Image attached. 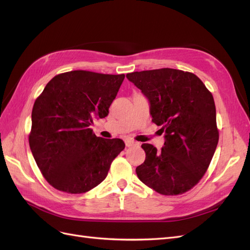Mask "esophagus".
<instances>
[{
    "label": "esophagus",
    "instance_id": "1",
    "mask_svg": "<svg viewBox=\"0 0 250 250\" xmlns=\"http://www.w3.org/2000/svg\"><path fill=\"white\" fill-rule=\"evenodd\" d=\"M135 143L134 141H132V140H130V139H127V140H125V145H126V147H130V146H133V145H135Z\"/></svg>",
    "mask_w": 250,
    "mask_h": 250
}]
</instances>
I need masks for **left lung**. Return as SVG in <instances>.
Wrapping results in <instances>:
<instances>
[{"label":"left lung","instance_id":"1","mask_svg":"<svg viewBox=\"0 0 250 250\" xmlns=\"http://www.w3.org/2000/svg\"><path fill=\"white\" fill-rule=\"evenodd\" d=\"M150 101L152 121L162 126L165 144H143L146 160L135 169L143 184L162 195L190 191L206 174L219 141L211 93L190 72L149 70L126 75Z\"/></svg>","mask_w":250,"mask_h":250}]
</instances>
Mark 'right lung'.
Here are the masks:
<instances>
[{
    "instance_id": "right-lung-1",
    "label": "right lung",
    "mask_w": 250,
    "mask_h": 250,
    "mask_svg": "<svg viewBox=\"0 0 250 250\" xmlns=\"http://www.w3.org/2000/svg\"><path fill=\"white\" fill-rule=\"evenodd\" d=\"M124 78V74L65 72L53 77L36 98L29 145L42 176L56 190H92L125 148L122 140L98 138L90 128L95 118L108 115Z\"/></svg>"
}]
</instances>
